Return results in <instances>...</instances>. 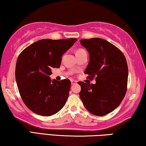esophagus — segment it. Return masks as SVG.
<instances>
[{"label":"esophagus","instance_id":"obj_1","mask_svg":"<svg viewBox=\"0 0 146 146\" xmlns=\"http://www.w3.org/2000/svg\"><path fill=\"white\" fill-rule=\"evenodd\" d=\"M71 84H72V85H74V84H75L77 83V81H76V80H71Z\"/></svg>","mask_w":146,"mask_h":146}]
</instances>
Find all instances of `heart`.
<instances>
[{"mask_svg": "<svg viewBox=\"0 0 146 146\" xmlns=\"http://www.w3.org/2000/svg\"><path fill=\"white\" fill-rule=\"evenodd\" d=\"M84 50H83V49H79L77 51V52H76V53H78V52H82V51H84Z\"/></svg>", "mask_w": 146, "mask_h": 146, "instance_id": "obj_1", "label": "heart"}]
</instances>
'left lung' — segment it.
Listing matches in <instances>:
<instances>
[{"instance_id":"obj_1","label":"left lung","mask_w":146,"mask_h":146,"mask_svg":"<svg viewBox=\"0 0 146 146\" xmlns=\"http://www.w3.org/2000/svg\"><path fill=\"white\" fill-rule=\"evenodd\" d=\"M80 44L89 54V62L84 73L96 84L79 82V93L85 108L91 113L103 116L120 105L127 92L128 66L119 48L100 38L81 39Z\"/></svg>"}]
</instances>
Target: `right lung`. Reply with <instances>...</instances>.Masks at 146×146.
<instances>
[{
  "label": "right lung",
  "instance_id": "right-lung-1",
  "mask_svg": "<svg viewBox=\"0 0 146 146\" xmlns=\"http://www.w3.org/2000/svg\"><path fill=\"white\" fill-rule=\"evenodd\" d=\"M77 38L41 39L19 54L16 66V80L21 99L35 113L42 116L56 114L69 96V79L51 80L52 68H59L62 56Z\"/></svg>",
  "mask_w": 146,
  "mask_h": 146
}]
</instances>
